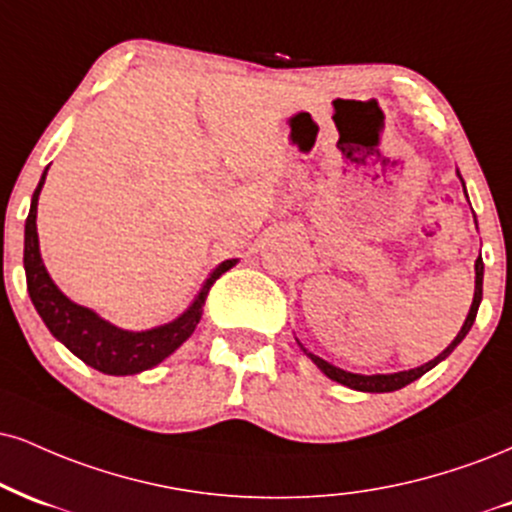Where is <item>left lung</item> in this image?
<instances>
[{
	"label": "left lung",
	"instance_id": "1",
	"mask_svg": "<svg viewBox=\"0 0 512 512\" xmlns=\"http://www.w3.org/2000/svg\"><path fill=\"white\" fill-rule=\"evenodd\" d=\"M458 176H460V174H458ZM460 181H463V178H460ZM463 188H465V183H463ZM465 195H467V193H465ZM482 281H484V262H482V255H479L477 262H474V298H472L470 312H467V319H465L463 329H460L458 336L453 338L451 346L443 350V353L436 355L434 360L424 362L422 367L408 369V372H393V374H353V372H346V369H341V367H334V365H331V362L322 360V357L307 353V350H305L303 346H300V348L305 350V355L310 357V360L315 362V365H317L319 369H322L326 377L338 381V384L348 386V389L365 391V393H389V391H398V389H403V386L412 384V381H415V379H420L422 374H427L429 369L439 365L441 360H446V357L451 355L453 350L460 346V341H463V338L467 336V331L472 329L474 317H477V310H479V303H482Z\"/></svg>",
	"mask_w": 512,
	"mask_h": 512
}]
</instances>
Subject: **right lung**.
I'll list each match as a JSON object with an SVG mask.
<instances>
[{"instance_id":"right-lung-1","label":"right lung","mask_w":512,"mask_h":512,"mask_svg":"<svg viewBox=\"0 0 512 512\" xmlns=\"http://www.w3.org/2000/svg\"><path fill=\"white\" fill-rule=\"evenodd\" d=\"M47 169L40 178L38 188H35L33 200H30V212L26 219V243H23V267H26L28 293L35 310H38L42 322L47 324L49 334L64 343L85 365L97 369V372L112 374V377H126V374H138L159 365L183 341H188V336L193 334L197 322H200L202 307H205L212 283L224 272H229L238 260L221 262L209 274V279L202 283L193 305L181 317H176L174 322L155 326V329L147 331L119 329V326L102 319L97 312H92L83 305H76L73 300L66 298L57 288V283L52 281V276L47 274L45 264H42L38 224H35V219H38V197L42 186H45Z\"/></svg>"}]
</instances>
